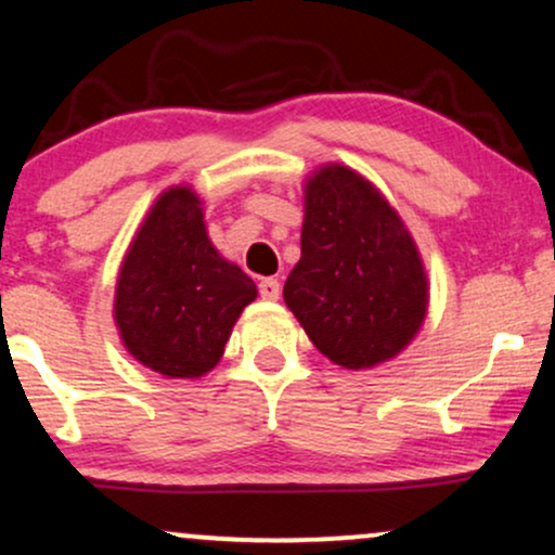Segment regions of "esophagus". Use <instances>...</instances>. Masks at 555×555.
I'll return each instance as SVG.
<instances>
[{"label":"esophagus","instance_id":"34e87169","mask_svg":"<svg viewBox=\"0 0 555 555\" xmlns=\"http://www.w3.org/2000/svg\"><path fill=\"white\" fill-rule=\"evenodd\" d=\"M258 289H261V297L266 301H276L279 294H282V286H279L276 279H263V282L258 284Z\"/></svg>","mask_w":555,"mask_h":555}]
</instances>
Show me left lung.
Here are the masks:
<instances>
[{
    "instance_id": "1",
    "label": "left lung",
    "mask_w": 555,
    "mask_h": 555,
    "mask_svg": "<svg viewBox=\"0 0 555 555\" xmlns=\"http://www.w3.org/2000/svg\"><path fill=\"white\" fill-rule=\"evenodd\" d=\"M284 301L322 356L374 369L415 340L430 305L420 248L389 199L343 164L305 179L301 256Z\"/></svg>"
}]
</instances>
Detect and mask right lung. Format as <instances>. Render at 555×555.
I'll return each instance as SVG.
<instances>
[{"label":"right lung","instance_id":"right-lung-1","mask_svg":"<svg viewBox=\"0 0 555 555\" xmlns=\"http://www.w3.org/2000/svg\"><path fill=\"white\" fill-rule=\"evenodd\" d=\"M202 205L189 184L164 189L132 235L115 284L112 318L125 350L168 378L209 374L258 297L254 279L209 241Z\"/></svg>","mask_w":555,"mask_h":555}]
</instances>
